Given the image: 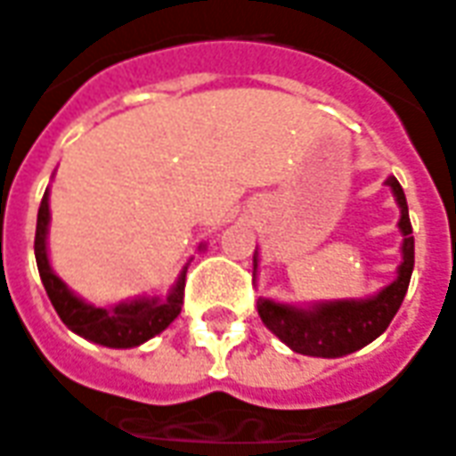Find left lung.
I'll use <instances>...</instances> for the list:
<instances>
[{
  "instance_id": "8db88e82",
  "label": "left lung",
  "mask_w": 456,
  "mask_h": 456,
  "mask_svg": "<svg viewBox=\"0 0 456 456\" xmlns=\"http://www.w3.org/2000/svg\"><path fill=\"white\" fill-rule=\"evenodd\" d=\"M387 185L394 191V198L401 208L399 229L403 234L396 280L387 285L379 295L367 299H336V302H319L302 309V306L280 305L273 299H258V316L263 323L278 336L285 346L312 357H343L365 348L377 336L387 331L391 319L399 312L406 297L411 273H413V227L408 219V205L403 188L394 176L387 178ZM258 258L254 256V273Z\"/></svg>"
}]
</instances>
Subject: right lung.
Listing matches in <instances>:
<instances>
[{
	"label": "right lung",
	"instance_id": "obj_1",
	"mask_svg": "<svg viewBox=\"0 0 456 456\" xmlns=\"http://www.w3.org/2000/svg\"><path fill=\"white\" fill-rule=\"evenodd\" d=\"M48 191L43 195L38 208V224H36V263H38L43 288L48 292L50 302L55 306L57 316L62 319L69 331L77 336L99 343L106 348H134L142 346L144 340L154 338L157 333L167 329L168 323L176 319L183 306V288H185V268L178 275L176 285L171 288L167 299L159 297H142L133 302L103 309V306H91L84 299L67 289L62 280L57 278L48 261Z\"/></svg>",
	"mask_w": 456,
	"mask_h": 456
}]
</instances>
